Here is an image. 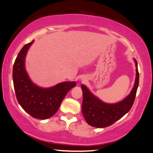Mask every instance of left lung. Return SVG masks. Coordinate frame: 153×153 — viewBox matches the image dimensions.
<instances>
[{"label":"left lung","mask_w":153,"mask_h":153,"mask_svg":"<svg viewBox=\"0 0 153 153\" xmlns=\"http://www.w3.org/2000/svg\"><path fill=\"white\" fill-rule=\"evenodd\" d=\"M134 61L137 67L134 86L130 94L119 102L115 104L103 102L94 96L85 85L81 86L83 93L82 111L88 124L96 128H106L117 122L130 110L136 97L139 80L137 62L135 59Z\"/></svg>","instance_id":"left-lung-1"}]
</instances>
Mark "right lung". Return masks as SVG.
Returning <instances> with one entry per match:
<instances>
[{"label":"right lung","mask_w":153,"mask_h":153,"mask_svg":"<svg viewBox=\"0 0 153 153\" xmlns=\"http://www.w3.org/2000/svg\"><path fill=\"white\" fill-rule=\"evenodd\" d=\"M33 43L25 44L19 53L13 66V82L16 97L21 107L31 117L47 119L57 112L66 94L76 87L75 82H64L44 89L34 85L25 69V57Z\"/></svg>","instance_id":"right-lung-1"}]
</instances>
